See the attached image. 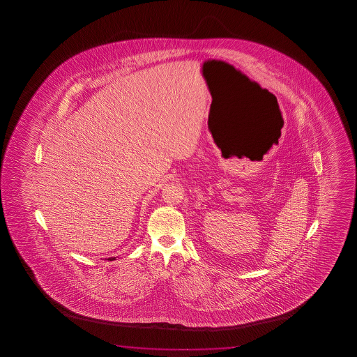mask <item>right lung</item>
I'll return each instance as SVG.
<instances>
[{
	"label": "right lung",
	"instance_id": "add662e5",
	"mask_svg": "<svg viewBox=\"0 0 357 357\" xmlns=\"http://www.w3.org/2000/svg\"><path fill=\"white\" fill-rule=\"evenodd\" d=\"M111 259V261H113V259H114V257H111V259Z\"/></svg>",
	"mask_w": 357,
	"mask_h": 357
}]
</instances>
